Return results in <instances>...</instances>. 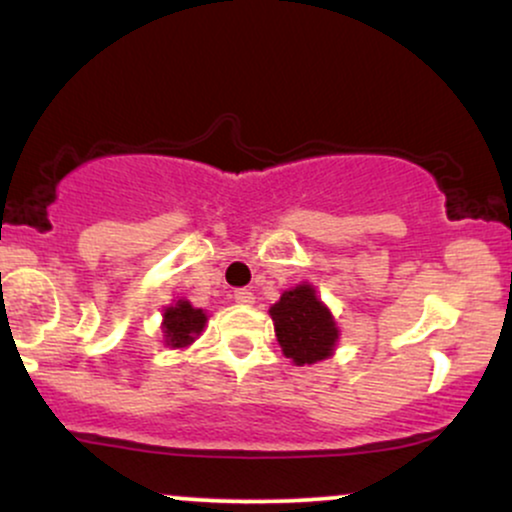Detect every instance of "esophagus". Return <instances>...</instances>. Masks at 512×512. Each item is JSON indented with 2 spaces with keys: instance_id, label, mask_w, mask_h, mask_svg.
Returning a JSON list of instances; mask_svg holds the SVG:
<instances>
[{
  "instance_id": "1",
  "label": "esophagus",
  "mask_w": 512,
  "mask_h": 512,
  "mask_svg": "<svg viewBox=\"0 0 512 512\" xmlns=\"http://www.w3.org/2000/svg\"><path fill=\"white\" fill-rule=\"evenodd\" d=\"M233 298H236V303H240V305L255 303V296H252V291H248V289H238L236 293H233Z\"/></svg>"
}]
</instances>
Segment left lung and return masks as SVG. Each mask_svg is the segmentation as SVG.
<instances>
[{
  "label": "left lung",
  "mask_w": 512,
  "mask_h": 512,
  "mask_svg": "<svg viewBox=\"0 0 512 512\" xmlns=\"http://www.w3.org/2000/svg\"><path fill=\"white\" fill-rule=\"evenodd\" d=\"M281 351L296 366L325 361L337 346V322L310 284H298L269 308Z\"/></svg>",
  "instance_id": "left-lung-1"
}]
</instances>
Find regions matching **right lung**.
<instances>
[{"mask_svg": "<svg viewBox=\"0 0 512 512\" xmlns=\"http://www.w3.org/2000/svg\"><path fill=\"white\" fill-rule=\"evenodd\" d=\"M204 325H207V313L202 308H192L185 298L175 301V305H170L163 313V337L173 349L190 346L202 334Z\"/></svg>", "mask_w": 512, "mask_h": 512, "instance_id": "right-lung-1", "label": "right lung"}]
</instances>
